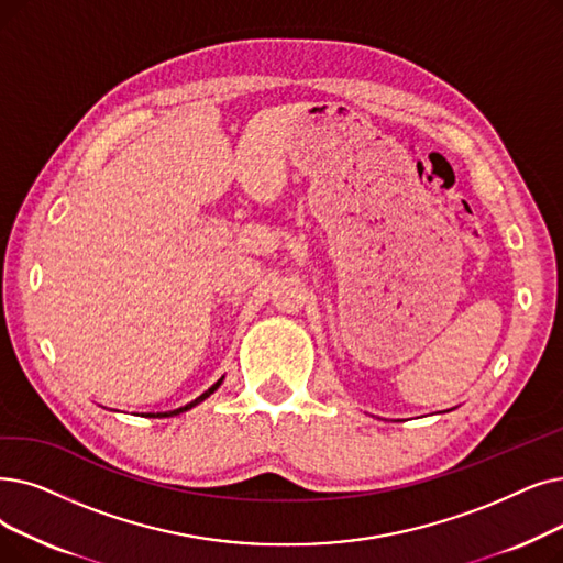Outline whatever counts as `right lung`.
I'll list each match as a JSON object with an SVG mask.
<instances>
[{
    "mask_svg": "<svg viewBox=\"0 0 563 563\" xmlns=\"http://www.w3.org/2000/svg\"><path fill=\"white\" fill-rule=\"evenodd\" d=\"M223 379H225V377H221V379H218V382H216V384H213L211 388H207V390H205V394H202L200 398H195V400H192V402H188L186 407H179V409H173V411H158V413H146V417H158V419H163V417H177V413H181V411H188L190 407H195V405H200L202 400H207V398H209V396L213 394V390H216L218 386H221V384H223Z\"/></svg>",
    "mask_w": 563,
    "mask_h": 563,
    "instance_id": "right-lung-1",
    "label": "right lung"
}]
</instances>
